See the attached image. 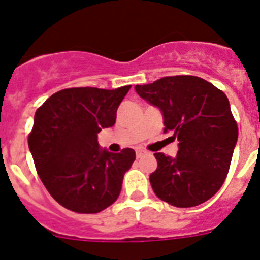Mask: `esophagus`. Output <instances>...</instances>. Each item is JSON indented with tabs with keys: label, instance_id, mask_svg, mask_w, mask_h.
<instances>
[{
	"label": "esophagus",
	"instance_id": "obj_1",
	"mask_svg": "<svg viewBox=\"0 0 260 260\" xmlns=\"http://www.w3.org/2000/svg\"><path fill=\"white\" fill-rule=\"evenodd\" d=\"M135 153H137V157L138 158H141V157H143V156L148 155V152H147L146 150H143V148H137Z\"/></svg>",
	"mask_w": 260,
	"mask_h": 260
}]
</instances>
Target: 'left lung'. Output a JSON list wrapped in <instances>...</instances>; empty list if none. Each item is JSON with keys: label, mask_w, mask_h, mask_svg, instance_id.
<instances>
[{"label": "left lung", "mask_w": 260, "mask_h": 260, "mask_svg": "<svg viewBox=\"0 0 260 260\" xmlns=\"http://www.w3.org/2000/svg\"><path fill=\"white\" fill-rule=\"evenodd\" d=\"M135 91L160 109L164 132L172 130L180 142L176 157L155 153L157 168L150 176L155 194L181 208L212 198L228 174L238 138L228 98L212 83L192 75L137 84Z\"/></svg>", "instance_id": "1"}]
</instances>
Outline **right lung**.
Instances as JSON below:
<instances>
[{"label":"right lung","instance_id":"1","mask_svg":"<svg viewBox=\"0 0 260 260\" xmlns=\"http://www.w3.org/2000/svg\"><path fill=\"white\" fill-rule=\"evenodd\" d=\"M130 87L66 88L36 110L29 151L49 194L68 210L98 213L118 198L135 151L103 150L98 134L114 125Z\"/></svg>","mask_w":260,"mask_h":260}]
</instances>
